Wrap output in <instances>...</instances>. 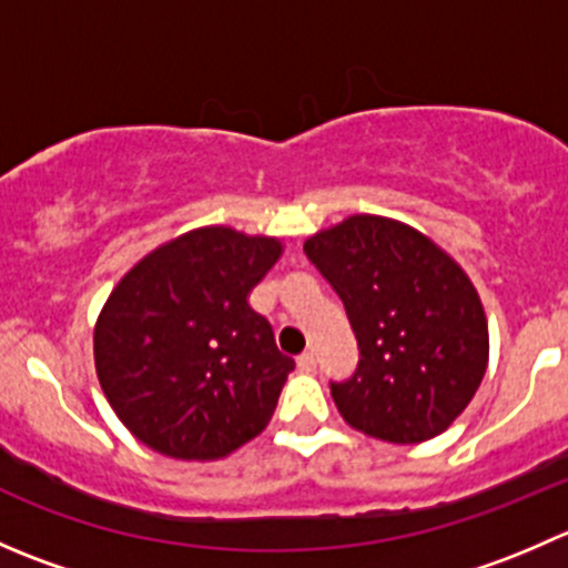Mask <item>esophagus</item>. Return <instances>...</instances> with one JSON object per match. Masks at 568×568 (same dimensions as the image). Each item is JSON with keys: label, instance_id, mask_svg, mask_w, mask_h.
I'll use <instances>...</instances> for the list:
<instances>
[{"label": "esophagus", "instance_id": "1", "mask_svg": "<svg viewBox=\"0 0 568 568\" xmlns=\"http://www.w3.org/2000/svg\"><path fill=\"white\" fill-rule=\"evenodd\" d=\"M296 365H300V371H305V374H313V371H316V357H313V352H305L296 357Z\"/></svg>", "mask_w": 568, "mask_h": 568}]
</instances>
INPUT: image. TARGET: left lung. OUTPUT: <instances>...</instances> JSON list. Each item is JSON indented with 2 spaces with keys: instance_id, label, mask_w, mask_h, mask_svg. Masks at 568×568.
Wrapping results in <instances>:
<instances>
[{
  "instance_id": "left-lung-1",
  "label": "left lung",
  "mask_w": 568,
  "mask_h": 568,
  "mask_svg": "<svg viewBox=\"0 0 568 568\" xmlns=\"http://www.w3.org/2000/svg\"><path fill=\"white\" fill-rule=\"evenodd\" d=\"M357 337L337 412L368 437L412 445L443 434L469 404L489 359L484 307L459 263L415 227L348 216L305 242Z\"/></svg>"
}]
</instances>
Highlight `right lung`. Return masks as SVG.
I'll return each mask as SVG.
<instances>
[{"label":"right lung","instance_id":"1","mask_svg":"<svg viewBox=\"0 0 568 568\" xmlns=\"http://www.w3.org/2000/svg\"><path fill=\"white\" fill-rule=\"evenodd\" d=\"M277 239L200 227L142 257L109 294L93 335L114 415L148 448L220 459L266 428L294 371L250 291Z\"/></svg>","mask_w":568,"mask_h":568}]
</instances>
